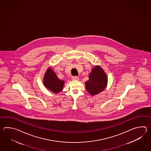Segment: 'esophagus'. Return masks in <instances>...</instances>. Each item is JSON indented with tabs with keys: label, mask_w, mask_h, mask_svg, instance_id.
Masks as SVG:
<instances>
[{
	"label": "esophagus",
	"mask_w": 151,
	"mask_h": 151,
	"mask_svg": "<svg viewBox=\"0 0 151 151\" xmlns=\"http://www.w3.org/2000/svg\"><path fill=\"white\" fill-rule=\"evenodd\" d=\"M72 80H74V81L78 80H79V78L77 77V76H74V77H73L72 78Z\"/></svg>",
	"instance_id": "esophagus-1"
}]
</instances>
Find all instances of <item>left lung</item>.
Returning a JSON list of instances; mask_svg holds the SVG:
<instances>
[{"label":"left lung","mask_w":151,"mask_h":151,"mask_svg":"<svg viewBox=\"0 0 151 151\" xmlns=\"http://www.w3.org/2000/svg\"><path fill=\"white\" fill-rule=\"evenodd\" d=\"M89 79L85 82V87L92 96L101 92L105 89L108 78L106 73L99 66H96L88 76Z\"/></svg>","instance_id":"obj_1"}]
</instances>
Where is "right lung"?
I'll return each instance as SVG.
<instances>
[{"label": "right lung", "mask_w": 151, "mask_h": 151, "mask_svg": "<svg viewBox=\"0 0 151 151\" xmlns=\"http://www.w3.org/2000/svg\"><path fill=\"white\" fill-rule=\"evenodd\" d=\"M43 83L48 90L54 93L60 92L63 89L65 81L60 80L51 68L46 70L43 78Z\"/></svg>", "instance_id": "right-lung-1"}]
</instances>
